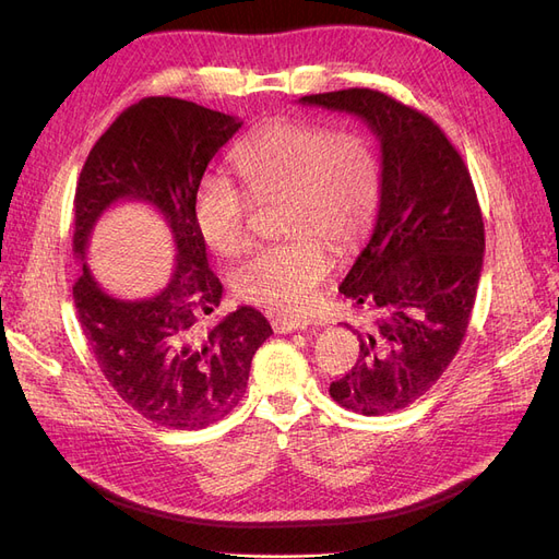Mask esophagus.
Returning a JSON list of instances; mask_svg holds the SVG:
<instances>
[{"label":"esophagus","instance_id":"esophagus-1","mask_svg":"<svg viewBox=\"0 0 559 559\" xmlns=\"http://www.w3.org/2000/svg\"><path fill=\"white\" fill-rule=\"evenodd\" d=\"M308 326H310V319H302V317H275L273 319L275 333H292V331H302Z\"/></svg>","mask_w":559,"mask_h":559}]
</instances>
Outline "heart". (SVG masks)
Instances as JSON below:
<instances>
[{
	"instance_id": "obj_1",
	"label": "heart",
	"mask_w": 559,
	"mask_h": 559,
	"mask_svg": "<svg viewBox=\"0 0 559 559\" xmlns=\"http://www.w3.org/2000/svg\"><path fill=\"white\" fill-rule=\"evenodd\" d=\"M245 189L222 175L200 179L195 226L216 253L235 257L249 242L251 200L284 195V233L294 240L251 251L235 267L233 289L273 312L306 310L333 267L329 245L357 247L380 205V160L354 130L314 121H275L233 151Z\"/></svg>"
}]
</instances>
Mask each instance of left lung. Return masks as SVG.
Wrapping results in <instances>:
<instances>
[{"label":"left lung","instance_id":"8db88e82","mask_svg":"<svg viewBox=\"0 0 559 559\" xmlns=\"http://www.w3.org/2000/svg\"><path fill=\"white\" fill-rule=\"evenodd\" d=\"M300 105L359 116L382 151L373 235L341 284L378 321L354 331L359 359L329 394L359 415L425 396L460 349L483 270V214L466 165L429 116L380 91L306 95Z\"/></svg>","mask_w":559,"mask_h":559}]
</instances>
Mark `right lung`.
Listing matches in <instances>:
<instances>
[{
  "label": "right lung",
  "instance_id": "right-lung-1",
  "mask_svg": "<svg viewBox=\"0 0 559 559\" xmlns=\"http://www.w3.org/2000/svg\"><path fill=\"white\" fill-rule=\"evenodd\" d=\"M242 121L177 97H144L95 142L74 195V306L105 378L130 408L167 429H205L240 403L251 359L273 335L267 319L240 306L216 324L224 284L210 270L193 198L210 160ZM144 201L165 218L176 267L154 297L107 295L85 263L98 216L118 201Z\"/></svg>",
  "mask_w": 559,
  "mask_h": 559
}]
</instances>
